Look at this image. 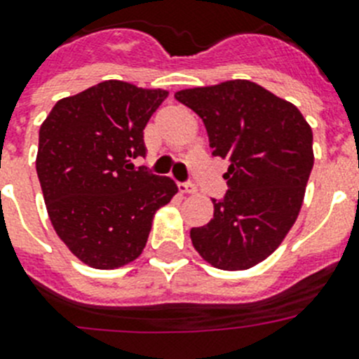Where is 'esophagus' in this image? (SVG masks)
Instances as JSON below:
<instances>
[{"instance_id": "obj_1", "label": "esophagus", "mask_w": 359, "mask_h": 359, "mask_svg": "<svg viewBox=\"0 0 359 359\" xmlns=\"http://www.w3.org/2000/svg\"><path fill=\"white\" fill-rule=\"evenodd\" d=\"M177 190H180L182 194H196V192H198V189H196L194 185H180Z\"/></svg>"}]
</instances>
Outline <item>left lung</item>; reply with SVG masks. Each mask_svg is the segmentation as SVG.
Here are the masks:
<instances>
[{"instance_id":"1","label":"left lung","mask_w":359,"mask_h":359,"mask_svg":"<svg viewBox=\"0 0 359 359\" xmlns=\"http://www.w3.org/2000/svg\"><path fill=\"white\" fill-rule=\"evenodd\" d=\"M203 120L214 156L228 158V192L214 217L192 228L196 252L214 268L250 269L280 246L302 208L315 163L313 131L297 106L236 79L174 93Z\"/></svg>"}]
</instances>
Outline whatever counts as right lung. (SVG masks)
Instances as JSON below:
<instances>
[{
  "label": "right lung",
  "instance_id": "add662e5",
  "mask_svg": "<svg viewBox=\"0 0 359 359\" xmlns=\"http://www.w3.org/2000/svg\"><path fill=\"white\" fill-rule=\"evenodd\" d=\"M169 91L104 81L61 98L39 129L36 169L53 230L79 261L116 269L140 257L152 219L177 192L131 163Z\"/></svg>",
  "mask_w": 359,
  "mask_h": 359
}]
</instances>
